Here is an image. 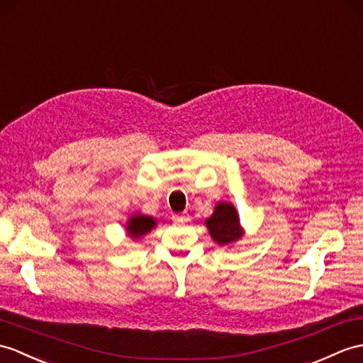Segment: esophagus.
Returning a JSON list of instances; mask_svg holds the SVG:
<instances>
[{
  "label": "esophagus",
  "mask_w": 363,
  "mask_h": 363,
  "mask_svg": "<svg viewBox=\"0 0 363 363\" xmlns=\"http://www.w3.org/2000/svg\"><path fill=\"white\" fill-rule=\"evenodd\" d=\"M172 218H173V221H176V223H185L189 220V216L181 215V213H174Z\"/></svg>",
  "instance_id": "esophagus-1"
}]
</instances>
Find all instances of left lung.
<instances>
[{
	"label": "left lung",
	"instance_id": "left-lung-1",
	"mask_svg": "<svg viewBox=\"0 0 363 363\" xmlns=\"http://www.w3.org/2000/svg\"><path fill=\"white\" fill-rule=\"evenodd\" d=\"M206 227L210 237L218 246H232L244 237V229L240 223L238 210L232 202L220 201L215 206L212 216L206 218Z\"/></svg>",
	"mask_w": 363,
	"mask_h": 363
}]
</instances>
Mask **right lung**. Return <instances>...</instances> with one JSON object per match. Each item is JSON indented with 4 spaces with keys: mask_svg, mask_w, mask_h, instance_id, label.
Instances as JSON below:
<instances>
[{
    "mask_svg": "<svg viewBox=\"0 0 363 363\" xmlns=\"http://www.w3.org/2000/svg\"><path fill=\"white\" fill-rule=\"evenodd\" d=\"M156 224H157V220H155L153 216L138 212L126 220L125 230L131 240H140L142 237H145L148 232L153 230Z\"/></svg>",
    "mask_w": 363,
    "mask_h": 363,
    "instance_id": "obj_1",
    "label": "right lung"
}]
</instances>
